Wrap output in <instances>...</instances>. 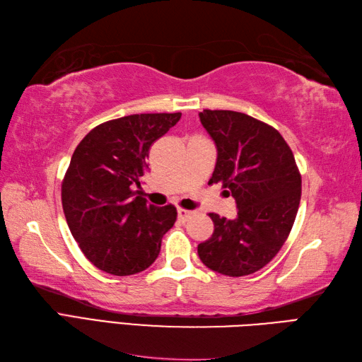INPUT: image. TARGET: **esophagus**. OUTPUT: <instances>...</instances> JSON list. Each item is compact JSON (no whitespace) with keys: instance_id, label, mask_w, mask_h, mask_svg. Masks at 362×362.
Segmentation results:
<instances>
[{"instance_id":"esophagus-1","label":"esophagus","mask_w":362,"mask_h":362,"mask_svg":"<svg viewBox=\"0 0 362 362\" xmlns=\"http://www.w3.org/2000/svg\"><path fill=\"white\" fill-rule=\"evenodd\" d=\"M193 215V211L190 210H184V209H178V219L180 221H187V218H190Z\"/></svg>"}]
</instances>
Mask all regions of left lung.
Returning a JSON list of instances; mask_svg holds the SVG:
<instances>
[{
  "instance_id": "8db88e82",
  "label": "left lung",
  "mask_w": 362,
  "mask_h": 362,
  "mask_svg": "<svg viewBox=\"0 0 362 362\" xmlns=\"http://www.w3.org/2000/svg\"><path fill=\"white\" fill-rule=\"evenodd\" d=\"M201 124L216 146L209 184H221L238 215L209 214L214 233L198 245L199 259L227 276H245L269 264L292 230L301 201V175L279 132L233 110H202Z\"/></svg>"
}]
</instances>
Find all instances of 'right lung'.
Returning <instances> with one entry per match:
<instances>
[{"instance_id":"obj_1","label":"right lung","mask_w":362,"mask_h":362,"mask_svg":"<svg viewBox=\"0 0 362 362\" xmlns=\"http://www.w3.org/2000/svg\"><path fill=\"white\" fill-rule=\"evenodd\" d=\"M181 113H139L105 121L75 148L61 184L67 226L84 257L117 276L151 267L176 209L141 197L148 148Z\"/></svg>"}]
</instances>
